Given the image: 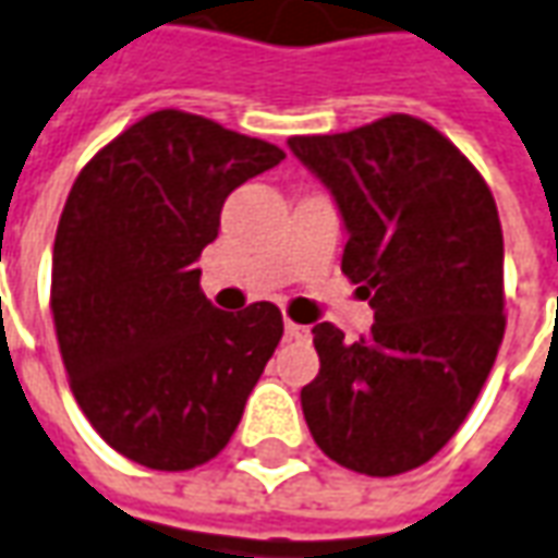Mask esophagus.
<instances>
[{
    "label": "esophagus",
    "mask_w": 558,
    "mask_h": 558,
    "mask_svg": "<svg viewBox=\"0 0 558 558\" xmlns=\"http://www.w3.org/2000/svg\"><path fill=\"white\" fill-rule=\"evenodd\" d=\"M283 332H287V339H293V342H311V329L302 327V324H293V320L283 324Z\"/></svg>",
    "instance_id": "esophagus-1"
}]
</instances>
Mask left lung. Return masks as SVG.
Instances as JSON below:
<instances>
[{
  "instance_id": "8db88e82",
  "label": "left lung",
  "mask_w": 558,
  "mask_h": 558,
  "mask_svg": "<svg viewBox=\"0 0 558 558\" xmlns=\"http://www.w3.org/2000/svg\"><path fill=\"white\" fill-rule=\"evenodd\" d=\"M327 185L348 244L342 271L369 299V336L317 324L302 388L314 442L348 470L397 476L454 437L504 339V234L480 170L437 128L388 116L348 134L290 136Z\"/></svg>"
}]
</instances>
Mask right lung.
Masks as SVG:
<instances>
[{
  "label": "right lung",
  "mask_w": 558,
  "mask_h": 558,
  "mask_svg": "<svg viewBox=\"0 0 558 558\" xmlns=\"http://www.w3.org/2000/svg\"><path fill=\"white\" fill-rule=\"evenodd\" d=\"M280 161L265 140L161 109L72 183L51 256L60 357L94 430L143 468L222 452L283 336L271 302L214 308L195 265L226 198Z\"/></svg>",
  "instance_id": "1"
}]
</instances>
